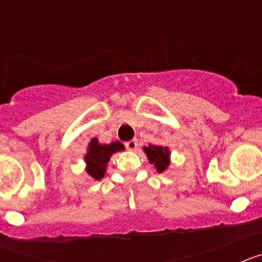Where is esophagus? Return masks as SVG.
<instances>
[{"instance_id": "obj_1", "label": "esophagus", "mask_w": 262, "mask_h": 262, "mask_svg": "<svg viewBox=\"0 0 262 262\" xmlns=\"http://www.w3.org/2000/svg\"><path fill=\"white\" fill-rule=\"evenodd\" d=\"M124 145H126L127 149H129V151H134V149H136V147H138V140H136V139L128 140V142L124 143Z\"/></svg>"}]
</instances>
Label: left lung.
<instances>
[{
  "label": "left lung",
  "instance_id": "8db88e82",
  "mask_svg": "<svg viewBox=\"0 0 262 262\" xmlns=\"http://www.w3.org/2000/svg\"><path fill=\"white\" fill-rule=\"evenodd\" d=\"M144 152L149 160V163L156 166V170L159 173H163L170 164V161H169L170 152H169L168 147L149 144L148 147H144Z\"/></svg>",
  "mask_w": 262,
  "mask_h": 262
}]
</instances>
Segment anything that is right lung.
<instances>
[{"instance_id":"right-lung-1","label":"right lung","mask_w":262,"mask_h":262,"mask_svg":"<svg viewBox=\"0 0 262 262\" xmlns=\"http://www.w3.org/2000/svg\"><path fill=\"white\" fill-rule=\"evenodd\" d=\"M124 145L119 142H111L110 144H99L98 139L90 140L88 154L85 155L86 173L90 177L99 181L105 176L106 164L110 161L111 155L118 151H123Z\"/></svg>"}]
</instances>
